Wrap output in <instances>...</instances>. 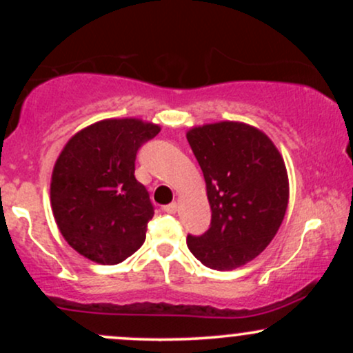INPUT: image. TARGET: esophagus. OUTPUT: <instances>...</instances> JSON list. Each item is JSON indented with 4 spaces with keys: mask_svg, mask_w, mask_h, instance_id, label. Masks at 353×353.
I'll return each instance as SVG.
<instances>
[{
    "mask_svg": "<svg viewBox=\"0 0 353 353\" xmlns=\"http://www.w3.org/2000/svg\"><path fill=\"white\" fill-rule=\"evenodd\" d=\"M164 212H169V214H176V210H177V202H171V204H168V205H164Z\"/></svg>",
    "mask_w": 353,
    "mask_h": 353,
    "instance_id": "1",
    "label": "esophagus"
}]
</instances>
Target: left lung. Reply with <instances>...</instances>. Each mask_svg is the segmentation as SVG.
I'll use <instances>...</instances> for the list:
<instances>
[{"label": "left lung", "mask_w": 353, "mask_h": 353, "mask_svg": "<svg viewBox=\"0 0 353 353\" xmlns=\"http://www.w3.org/2000/svg\"><path fill=\"white\" fill-rule=\"evenodd\" d=\"M199 163L210 205L204 236H188L197 261L214 270L245 265L281 228L289 204V176L269 136L241 121L194 125L185 132Z\"/></svg>", "instance_id": "left-lung-1"}]
</instances>
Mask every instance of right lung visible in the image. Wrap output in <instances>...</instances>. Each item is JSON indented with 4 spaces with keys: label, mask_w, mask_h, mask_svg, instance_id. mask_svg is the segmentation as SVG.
I'll return each instance as SVG.
<instances>
[{
    "label": "right lung",
    "mask_w": 353,
    "mask_h": 353,
    "mask_svg": "<svg viewBox=\"0 0 353 353\" xmlns=\"http://www.w3.org/2000/svg\"><path fill=\"white\" fill-rule=\"evenodd\" d=\"M159 131L139 117H111L79 129L61 149L51 174L52 216L83 257L114 265L144 244L154 209L134 161Z\"/></svg>",
    "instance_id": "add662e5"
}]
</instances>
